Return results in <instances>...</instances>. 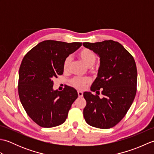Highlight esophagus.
<instances>
[{"label":"esophagus","mask_w":154,"mask_h":154,"mask_svg":"<svg viewBox=\"0 0 154 154\" xmlns=\"http://www.w3.org/2000/svg\"><path fill=\"white\" fill-rule=\"evenodd\" d=\"M77 93H78V97H83V92H81V91H78Z\"/></svg>","instance_id":"esophagus-1"}]
</instances>
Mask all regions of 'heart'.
<instances>
[{
    "mask_svg": "<svg viewBox=\"0 0 154 154\" xmlns=\"http://www.w3.org/2000/svg\"><path fill=\"white\" fill-rule=\"evenodd\" d=\"M79 57L83 63L87 66L91 67L94 63L96 61V55L93 51L89 49H83L79 53ZM71 59L70 57H67L64 61L63 67L64 69H67L69 65L71 63ZM71 82L72 85L78 89H83L90 82L89 79L88 78H80V77H74L71 79Z\"/></svg>",
    "mask_w": 154,
    "mask_h": 154,
    "instance_id": "1",
    "label": "heart"
}]
</instances>
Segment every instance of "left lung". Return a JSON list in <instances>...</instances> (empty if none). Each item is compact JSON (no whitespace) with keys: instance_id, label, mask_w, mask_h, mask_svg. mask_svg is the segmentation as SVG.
I'll return each instance as SVG.
<instances>
[{"instance_id":"1","label":"left lung","mask_w":154,"mask_h":154,"mask_svg":"<svg viewBox=\"0 0 154 154\" xmlns=\"http://www.w3.org/2000/svg\"><path fill=\"white\" fill-rule=\"evenodd\" d=\"M83 46L100 58V67L91 91L103 98L85 92L87 104L83 116L90 126L101 129L114 126L125 116L136 93L137 69L132 55L122 45L113 40L84 42Z\"/></svg>"}]
</instances>
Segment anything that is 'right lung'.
Listing matches in <instances>:
<instances>
[{
  "label": "right lung",
  "mask_w": 154,
  "mask_h": 154,
  "mask_svg": "<svg viewBox=\"0 0 154 154\" xmlns=\"http://www.w3.org/2000/svg\"><path fill=\"white\" fill-rule=\"evenodd\" d=\"M81 42L45 40L26 54L19 69L18 94L32 120L44 128L63 124L78 97L74 88L54 90V78L63 73L64 61L79 49Z\"/></svg>",
  "instance_id": "add662e5"
}]
</instances>
